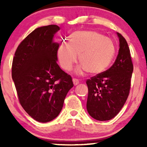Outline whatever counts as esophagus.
I'll return each instance as SVG.
<instances>
[{
    "mask_svg": "<svg viewBox=\"0 0 147 147\" xmlns=\"http://www.w3.org/2000/svg\"><path fill=\"white\" fill-rule=\"evenodd\" d=\"M72 82H73V84H74V85H75V86H77V84H79V79H75V78L72 79Z\"/></svg>",
    "mask_w": 147,
    "mask_h": 147,
    "instance_id": "34e87169",
    "label": "esophagus"
}]
</instances>
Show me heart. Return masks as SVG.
I'll list each match as a JSON object with an SVG mask.
<instances>
[{"mask_svg":"<svg viewBox=\"0 0 147 147\" xmlns=\"http://www.w3.org/2000/svg\"><path fill=\"white\" fill-rule=\"evenodd\" d=\"M116 46L112 39L95 31H77L71 34L69 43H61L57 55L61 67L70 70L77 62L80 66L77 72L84 70L90 74H99L106 70L113 61Z\"/></svg>","mask_w":147,"mask_h":147,"instance_id":"b5f03b06","label":"heart"}]
</instances>
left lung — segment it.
I'll use <instances>...</instances> for the list:
<instances>
[{
	"mask_svg": "<svg viewBox=\"0 0 147 147\" xmlns=\"http://www.w3.org/2000/svg\"><path fill=\"white\" fill-rule=\"evenodd\" d=\"M117 34L119 49L115 61L105 72L86 81L87 111L91 117L99 121L115 117L129 95L133 65L127 42L121 34Z\"/></svg>",
	"mask_w": 147,
	"mask_h": 147,
	"instance_id": "8db88e82",
	"label": "left lung"
}]
</instances>
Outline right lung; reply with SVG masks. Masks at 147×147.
Returning a JSON list of instances; mask_svg holds the SVG:
<instances>
[{
	"label": "right lung",
	"mask_w": 147,
	"mask_h": 147,
	"mask_svg": "<svg viewBox=\"0 0 147 147\" xmlns=\"http://www.w3.org/2000/svg\"><path fill=\"white\" fill-rule=\"evenodd\" d=\"M59 30L56 25L35 29L20 43L13 59L11 77L20 104L39 122L59 115L74 86L71 76L57 63L59 44L53 37Z\"/></svg>",
	"instance_id": "right-lung-1"
}]
</instances>
